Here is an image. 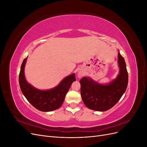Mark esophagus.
Wrapping results in <instances>:
<instances>
[{
	"label": "esophagus",
	"instance_id": "esophagus-1",
	"mask_svg": "<svg viewBox=\"0 0 147 147\" xmlns=\"http://www.w3.org/2000/svg\"><path fill=\"white\" fill-rule=\"evenodd\" d=\"M84 71L83 69H80L77 72V76L78 78H82L84 75Z\"/></svg>",
	"mask_w": 147,
	"mask_h": 147
}]
</instances>
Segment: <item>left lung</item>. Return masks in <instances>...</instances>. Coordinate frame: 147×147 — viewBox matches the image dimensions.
<instances>
[{"label": "left lung", "mask_w": 147, "mask_h": 147, "mask_svg": "<svg viewBox=\"0 0 147 147\" xmlns=\"http://www.w3.org/2000/svg\"><path fill=\"white\" fill-rule=\"evenodd\" d=\"M117 77L108 84H101L86 77L80 80L82 98L88 108L104 112L113 107L121 99L127 86L128 74L125 61L119 51Z\"/></svg>", "instance_id": "8db88e82"}]
</instances>
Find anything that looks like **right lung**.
<instances>
[{
  "label": "right lung",
  "instance_id": "obj_1",
  "mask_svg": "<svg viewBox=\"0 0 147 147\" xmlns=\"http://www.w3.org/2000/svg\"><path fill=\"white\" fill-rule=\"evenodd\" d=\"M28 57L21 66L19 83L21 90L29 103L42 112H51L59 109L63 104L65 97L72 83L76 80L75 74L65 77L55 88L41 90L34 87L26 80L24 75L25 65Z\"/></svg>",
  "mask_w": 147,
  "mask_h": 147
}]
</instances>
